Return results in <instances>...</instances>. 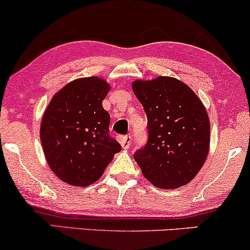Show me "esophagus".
I'll return each mask as SVG.
<instances>
[{
  "instance_id": "esophagus-1",
  "label": "esophagus",
  "mask_w": 250,
  "mask_h": 250,
  "mask_svg": "<svg viewBox=\"0 0 250 250\" xmlns=\"http://www.w3.org/2000/svg\"><path fill=\"white\" fill-rule=\"evenodd\" d=\"M119 142H121L123 148L128 149L129 146H131V144H132L131 135H122V137L119 138Z\"/></svg>"
}]
</instances>
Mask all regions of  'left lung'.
I'll return each instance as SVG.
<instances>
[{"label":"left lung","instance_id":"1","mask_svg":"<svg viewBox=\"0 0 250 250\" xmlns=\"http://www.w3.org/2000/svg\"><path fill=\"white\" fill-rule=\"evenodd\" d=\"M132 89L148 119L147 144L133 155L144 176L163 189L188 184L209 153L210 123L201 100L171 77L135 80Z\"/></svg>","mask_w":250,"mask_h":250}]
</instances>
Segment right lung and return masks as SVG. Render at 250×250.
<instances>
[{"mask_svg": "<svg viewBox=\"0 0 250 250\" xmlns=\"http://www.w3.org/2000/svg\"><path fill=\"white\" fill-rule=\"evenodd\" d=\"M110 89L99 77L63 87L43 113L40 139L51 171L73 186L99 179L122 146L109 135L110 115L102 106Z\"/></svg>", "mask_w": 250, "mask_h": 250, "instance_id": "obj_1", "label": "right lung"}]
</instances>
